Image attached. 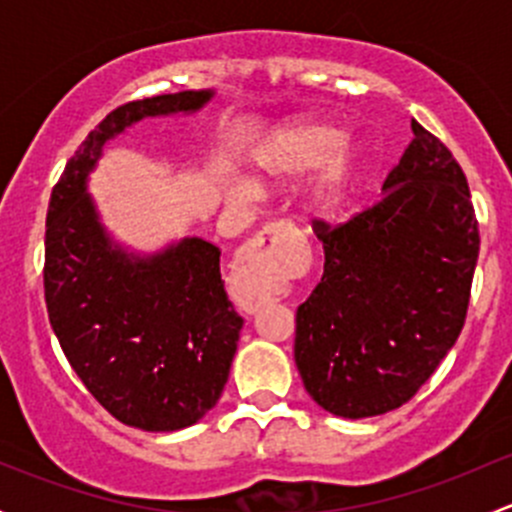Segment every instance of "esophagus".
Instances as JSON below:
<instances>
[{
    "mask_svg": "<svg viewBox=\"0 0 512 512\" xmlns=\"http://www.w3.org/2000/svg\"><path fill=\"white\" fill-rule=\"evenodd\" d=\"M289 235H294L292 223H285V220L270 223L252 237L250 245L237 257L235 272H232V297L245 312H257L287 294V282L282 280V262L275 247Z\"/></svg>",
    "mask_w": 512,
    "mask_h": 512,
    "instance_id": "obj_1",
    "label": "esophagus"
}]
</instances>
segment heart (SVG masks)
Returning <instances> with one entry per match:
<instances>
[{"instance_id":"obj_1","label":"heart","mask_w":512,"mask_h":512,"mask_svg":"<svg viewBox=\"0 0 512 512\" xmlns=\"http://www.w3.org/2000/svg\"><path fill=\"white\" fill-rule=\"evenodd\" d=\"M342 138V131L322 121H299L280 128L265 146L255 153V168L260 178L272 183L302 178L312 168L322 165L309 185V208L319 215H332L349 195L354 178V156L349 148L329 152Z\"/></svg>"}]
</instances>
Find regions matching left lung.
<instances>
[{"mask_svg": "<svg viewBox=\"0 0 512 512\" xmlns=\"http://www.w3.org/2000/svg\"><path fill=\"white\" fill-rule=\"evenodd\" d=\"M384 198L342 225L312 220L324 275L297 309L304 389L342 418L404 406L466 324L480 235L468 180L418 121Z\"/></svg>", "mask_w": 512, "mask_h": 512, "instance_id": "1", "label": "left lung"}]
</instances>
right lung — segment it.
I'll use <instances>...</instances> for the list:
<instances>
[{
  "label": "right lung",
  "instance_id": "obj_1",
  "mask_svg": "<svg viewBox=\"0 0 512 512\" xmlns=\"http://www.w3.org/2000/svg\"><path fill=\"white\" fill-rule=\"evenodd\" d=\"M210 91L128 101L108 113L51 190L44 297L51 329L91 396L143 431L200 421L223 394L242 317L227 299L220 250L188 237L148 260L108 242L86 193L101 146L146 116L198 111Z\"/></svg>",
  "mask_w": 512,
  "mask_h": 512
}]
</instances>
